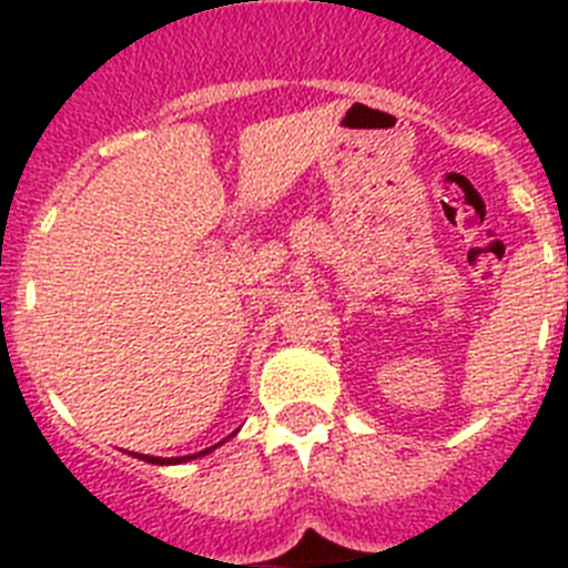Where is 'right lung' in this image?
Segmentation results:
<instances>
[{"label":"right lung","instance_id":"add662e5","mask_svg":"<svg viewBox=\"0 0 568 568\" xmlns=\"http://www.w3.org/2000/svg\"><path fill=\"white\" fill-rule=\"evenodd\" d=\"M210 449H204V453H199V455H207ZM199 455H190V458H199ZM135 458H142V460H148V464H182V460H187V458H170V460H164V458H150V455H135Z\"/></svg>","mask_w":568,"mask_h":568}]
</instances>
